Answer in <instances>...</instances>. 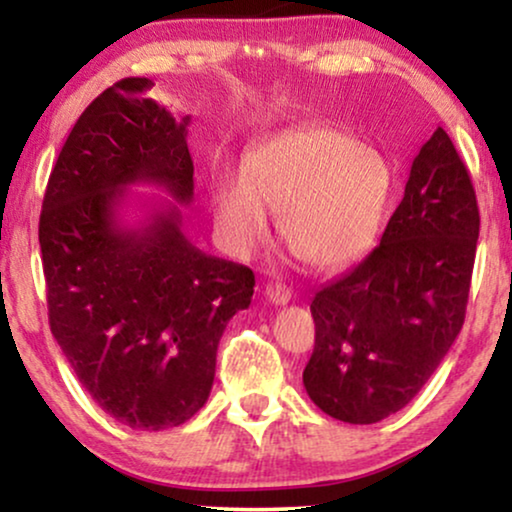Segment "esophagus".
<instances>
[{
  "label": "esophagus",
  "mask_w": 512,
  "mask_h": 512,
  "mask_svg": "<svg viewBox=\"0 0 512 512\" xmlns=\"http://www.w3.org/2000/svg\"><path fill=\"white\" fill-rule=\"evenodd\" d=\"M265 298H268L272 305H286L291 300V289L279 282H272L265 286Z\"/></svg>",
  "instance_id": "1"
}]
</instances>
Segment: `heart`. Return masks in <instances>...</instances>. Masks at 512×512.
Masks as SVG:
<instances>
[{
    "label": "heart",
    "mask_w": 512,
    "mask_h": 512,
    "mask_svg": "<svg viewBox=\"0 0 512 512\" xmlns=\"http://www.w3.org/2000/svg\"><path fill=\"white\" fill-rule=\"evenodd\" d=\"M394 170L373 146L331 123L277 132L242 167L214 177V226L237 256L270 242L275 216L284 237L314 268L342 270L373 249L387 216Z\"/></svg>",
    "instance_id": "obj_1"
}]
</instances>
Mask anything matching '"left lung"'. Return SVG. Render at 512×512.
I'll list each match as a JSON object with an SVG mask.
<instances>
[{
	"instance_id": "1",
	"label": "left lung",
	"mask_w": 512,
	"mask_h": 512,
	"mask_svg": "<svg viewBox=\"0 0 512 512\" xmlns=\"http://www.w3.org/2000/svg\"><path fill=\"white\" fill-rule=\"evenodd\" d=\"M478 233L471 177L438 128L412 160L380 244L312 300L303 384L317 408L375 424L419 394L464 326Z\"/></svg>"
}]
</instances>
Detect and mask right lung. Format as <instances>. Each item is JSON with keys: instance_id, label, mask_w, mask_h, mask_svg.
Here are the masks:
<instances>
[{"instance_id": "right-lung-1", "label": "right lung", "mask_w": 512, "mask_h": 512, "mask_svg": "<svg viewBox=\"0 0 512 512\" xmlns=\"http://www.w3.org/2000/svg\"><path fill=\"white\" fill-rule=\"evenodd\" d=\"M151 86L130 76L88 104L39 219L53 338L93 401L139 431L184 424L207 403L221 335L256 284L247 265L195 247L177 205L149 202L144 221H123L132 184L193 200L191 116L177 121Z\"/></svg>"}]
</instances>
